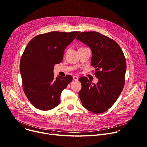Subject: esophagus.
<instances>
[{
	"label": "esophagus",
	"instance_id": "esophagus-1",
	"mask_svg": "<svg viewBox=\"0 0 147 147\" xmlns=\"http://www.w3.org/2000/svg\"><path fill=\"white\" fill-rule=\"evenodd\" d=\"M73 80H78V77L77 76H74L73 77Z\"/></svg>",
	"mask_w": 147,
	"mask_h": 147
}]
</instances>
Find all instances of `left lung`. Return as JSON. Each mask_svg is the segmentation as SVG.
<instances>
[{
	"mask_svg": "<svg viewBox=\"0 0 147 147\" xmlns=\"http://www.w3.org/2000/svg\"><path fill=\"white\" fill-rule=\"evenodd\" d=\"M77 39L90 48L91 64L96 69L94 74L99 80L95 84L86 77L80 78V99L88 111L103 113L112 107L123 89L126 71L124 53L116 42L98 32H82Z\"/></svg>",
	"mask_w": 147,
	"mask_h": 147,
	"instance_id": "1",
	"label": "left lung"
}]
</instances>
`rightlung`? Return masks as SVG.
I'll return each instance as SVG.
<instances>
[{"label":"right lung","mask_w":147,"mask_h":147,"mask_svg":"<svg viewBox=\"0 0 147 147\" xmlns=\"http://www.w3.org/2000/svg\"><path fill=\"white\" fill-rule=\"evenodd\" d=\"M80 32L52 31L33 38L20 59L23 88L36 109H52L59 105L60 95L72 81L70 75L54 78L55 65L62 61L64 51Z\"/></svg>","instance_id":"add662e5"}]
</instances>
